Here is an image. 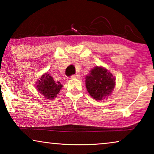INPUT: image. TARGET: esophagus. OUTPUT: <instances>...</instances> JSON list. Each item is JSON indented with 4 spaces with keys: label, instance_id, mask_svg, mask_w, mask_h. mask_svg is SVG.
I'll use <instances>...</instances> for the list:
<instances>
[{
    "label": "esophagus",
    "instance_id": "1",
    "mask_svg": "<svg viewBox=\"0 0 154 154\" xmlns=\"http://www.w3.org/2000/svg\"><path fill=\"white\" fill-rule=\"evenodd\" d=\"M71 79H79L80 75L79 74H75V75H71Z\"/></svg>",
    "mask_w": 154,
    "mask_h": 154
}]
</instances>
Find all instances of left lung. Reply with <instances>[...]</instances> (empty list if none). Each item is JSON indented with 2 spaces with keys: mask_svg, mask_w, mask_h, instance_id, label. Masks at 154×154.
Here are the masks:
<instances>
[{
  "mask_svg": "<svg viewBox=\"0 0 154 154\" xmlns=\"http://www.w3.org/2000/svg\"><path fill=\"white\" fill-rule=\"evenodd\" d=\"M116 85V78L108 69L96 66L85 77V87L90 95L95 100L108 99Z\"/></svg>",
  "mask_w": 154,
  "mask_h": 154,
  "instance_id": "obj_1",
  "label": "left lung"
}]
</instances>
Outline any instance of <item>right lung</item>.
<instances>
[{
    "mask_svg": "<svg viewBox=\"0 0 154 154\" xmlns=\"http://www.w3.org/2000/svg\"><path fill=\"white\" fill-rule=\"evenodd\" d=\"M36 90L39 93L43 94V97L48 100H52L62 88V85L60 82L54 81L48 72L45 73L36 82Z\"/></svg>",
    "mask_w": 154,
    "mask_h": 154,
    "instance_id": "1",
    "label": "right lung"
}]
</instances>
